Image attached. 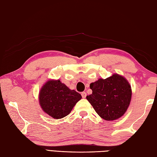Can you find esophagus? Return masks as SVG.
<instances>
[{
    "instance_id": "1",
    "label": "esophagus",
    "mask_w": 157,
    "mask_h": 157,
    "mask_svg": "<svg viewBox=\"0 0 157 157\" xmlns=\"http://www.w3.org/2000/svg\"><path fill=\"white\" fill-rule=\"evenodd\" d=\"M81 95H82V98H86V96H87V94H86V92L83 91L81 93Z\"/></svg>"
}]
</instances>
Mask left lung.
I'll use <instances>...</instances> for the list:
<instances>
[{"label":"left lung","mask_w":157,"mask_h":157,"mask_svg":"<svg viewBox=\"0 0 157 157\" xmlns=\"http://www.w3.org/2000/svg\"><path fill=\"white\" fill-rule=\"evenodd\" d=\"M92 94L86 98L98 114L106 121L119 119L125 113L132 98L127 80L117 74L91 83Z\"/></svg>","instance_id":"left-lung-1"}]
</instances>
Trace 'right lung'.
Here are the masks:
<instances>
[{
  "label": "right lung",
  "mask_w": 157,
  "mask_h": 157,
  "mask_svg": "<svg viewBox=\"0 0 157 157\" xmlns=\"http://www.w3.org/2000/svg\"><path fill=\"white\" fill-rule=\"evenodd\" d=\"M81 98L59 80L49 81L40 89L39 103L44 113L54 119H62L70 114Z\"/></svg>",
  "instance_id": "add662e5"
}]
</instances>
